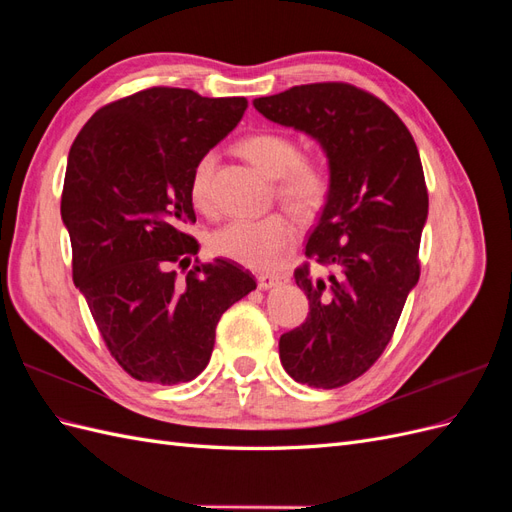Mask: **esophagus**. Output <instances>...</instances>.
<instances>
[{
    "mask_svg": "<svg viewBox=\"0 0 512 512\" xmlns=\"http://www.w3.org/2000/svg\"><path fill=\"white\" fill-rule=\"evenodd\" d=\"M290 277L286 273H260L258 275V286L260 288H273L277 284H286Z\"/></svg>",
    "mask_w": 512,
    "mask_h": 512,
    "instance_id": "34e87169",
    "label": "esophagus"
}]
</instances>
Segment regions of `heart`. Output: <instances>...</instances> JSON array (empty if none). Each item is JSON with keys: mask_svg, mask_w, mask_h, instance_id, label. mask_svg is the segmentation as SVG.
<instances>
[{"mask_svg": "<svg viewBox=\"0 0 512 512\" xmlns=\"http://www.w3.org/2000/svg\"><path fill=\"white\" fill-rule=\"evenodd\" d=\"M243 156L267 175L277 177V194L294 211H316L331 188L329 170L314 158L301 156L297 138L282 132H256L239 143ZM215 151H207L194 164L190 194L200 211L213 209ZM297 241V228L284 213H271L256 220H232L211 235V250L250 269L280 267Z\"/></svg>", "mask_w": 512, "mask_h": 512, "instance_id": "heart-1", "label": "heart"}]
</instances>
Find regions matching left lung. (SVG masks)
<instances>
[{
  "label": "left lung",
  "instance_id": "left-lung-1",
  "mask_svg": "<svg viewBox=\"0 0 512 512\" xmlns=\"http://www.w3.org/2000/svg\"><path fill=\"white\" fill-rule=\"evenodd\" d=\"M254 106L327 151L331 188L305 256L331 273L314 277L309 262L294 269L309 314L280 337V359L297 382L339 389L380 359L421 277L429 209L421 156L393 108L350 83L297 85Z\"/></svg>",
  "mask_w": 512,
  "mask_h": 512
}]
</instances>
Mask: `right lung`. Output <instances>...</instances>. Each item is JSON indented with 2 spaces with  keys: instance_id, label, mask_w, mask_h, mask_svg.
Listing matches in <instances>:
<instances>
[{
  "instance_id": "right-lung-1",
  "label": "right lung",
  "mask_w": 512,
  "mask_h": 512,
  "mask_svg": "<svg viewBox=\"0 0 512 512\" xmlns=\"http://www.w3.org/2000/svg\"><path fill=\"white\" fill-rule=\"evenodd\" d=\"M245 98L149 87L91 115L68 153L61 220L72 280L121 369L134 380H194L226 309L256 288L250 271L195 261L190 179L196 160L235 130ZM181 268V278L176 269Z\"/></svg>"
}]
</instances>
